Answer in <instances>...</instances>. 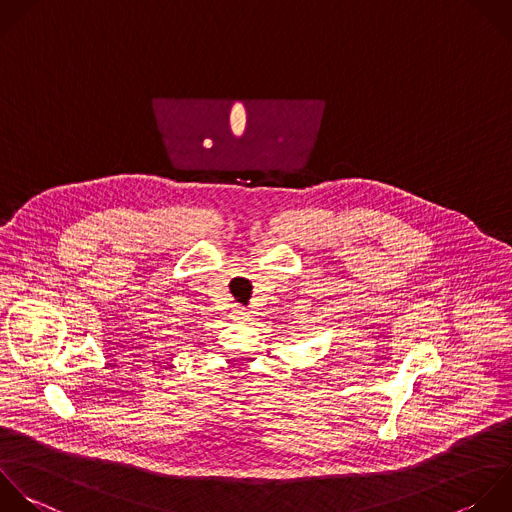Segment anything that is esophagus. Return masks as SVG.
I'll return each mask as SVG.
<instances>
[{
    "label": "esophagus",
    "mask_w": 512,
    "mask_h": 512,
    "mask_svg": "<svg viewBox=\"0 0 512 512\" xmlns=\"http://www.w3.org/2000/svg\"><path fill=\"white\" fill-rule=\"evenodd\" d=\"M232 318H234V320H248V318H250V312H248V308H244V306H240V304H234V308H232Z\"/></svg>",
    "instance_id": "obj_1"
}]
</instances>
